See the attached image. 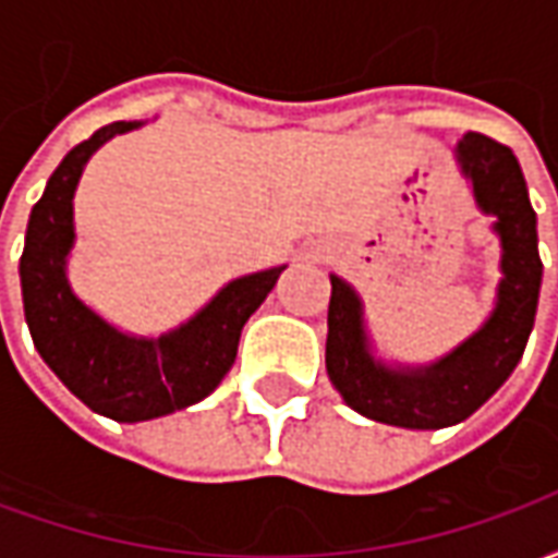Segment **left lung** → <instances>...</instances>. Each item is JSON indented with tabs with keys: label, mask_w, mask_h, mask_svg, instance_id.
<instances>
[{
	"label": "left lung",
	"mask_w": 558,
	"mask_h": 558,
	"mask_svg": "<svg viewBox=\"0 0 558 558\" xmlns=\"http://www.w3.org/2000/svg\"><path fill=\"white\" fill-rule=\"evenodd\" d=\"M457 163L472 182L481 211L496 218L493 230L502 242L496 307L472 338L439 362L388 367L371 352L359 292L331 275L326 371L347 407L364 418L410 430H439L469 418L511 376L535 326L544 266L538 256V220L514 151L469 131L457 143Z\"/></svg>",
	"instance_id": "1"
}]
</instances>
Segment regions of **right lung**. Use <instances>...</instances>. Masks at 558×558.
Instances as JSON below:
<instances>
[{"mask_svg":"<svg viewBox=\"0 0 558 558\" xmlns=\"http://www.w3.org/2000/svg\"><path fill=\"white\" fill-rule=\"evenodd\" d=\"M143 122H113L68 151L35 203L20 256L23 311L47 367L92 412L148 421L208 398L235 362L244 323L266 302L287 266L230 280L211 302L160 338H134L83 304L68 283L74 247V191L86 160L116 134Z\"/></svg>","mask_w":558,"mask_h":558,"instance_id":"1","label":"right lung"}]
</instances>
